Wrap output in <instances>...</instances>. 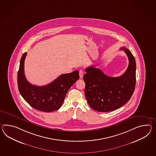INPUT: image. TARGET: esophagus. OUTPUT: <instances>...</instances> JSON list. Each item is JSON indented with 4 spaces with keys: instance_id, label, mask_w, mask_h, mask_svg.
<instances>
[{
    "instance_id": "34e87169",
    "label": "esophagus",
    "mask_w": 156,
    "mask_h": 156,
    "mask_svg": "<svg viewBox=\"0 0 156 156\" xmlns=\"http://www.w3.org/2000/svg\"><path fill=\"white\" fill-rule=\"evenodd\" d=\"M79 74H80V78H83V76L84 75L83 71L82 70H80Z\"/></svg>"
}]
</instances>
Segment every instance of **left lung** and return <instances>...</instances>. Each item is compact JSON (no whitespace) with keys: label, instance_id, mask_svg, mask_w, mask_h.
<instances>
[{"label":"left lung","instance_id":"8db88e82","mask_svg":"<svg viewBox=\"0 0 156 156\" xmlns=\"http://www.w3.org/2000/svg\"><path fill=\"white\" fill-rule=\"evenodd\" d=\"M129 60L126 71L121 76H107L99 68L91 66L84 75V94L88 104L94 110L107 112L116 110L131 99L136 84V62L129 50L122 47Z\"/></svg>","mask_w":156,"mask_h":156}]
</instances>
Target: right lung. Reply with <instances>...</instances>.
I'll use <instances>...</instances> for the list:
<instances>
[{
    "mask_svg": "<svg viewBox=\"0 0 156 156\" xmlns=\"http://www.w3.org/2000/svg\"><path fill=\"white\" fill-rule=\"evenodd\" d=\"M27 55H23L18 74L17 83L20 93L31 106L37 110L51 112L58 109L64 101L69 88L79 79V72L62 74L52 82L43 86L30 83L25 76L24 61Z\"/></svg>",
    "mask_w": 156,
    "mask_h": 156,
    "instance_id": "add662e5",
    "label": "right lung"
}]
</instances>
